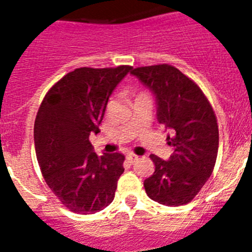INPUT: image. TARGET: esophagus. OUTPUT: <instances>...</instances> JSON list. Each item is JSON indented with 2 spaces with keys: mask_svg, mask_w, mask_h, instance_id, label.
<instances>
[{
  "mask_svg": "<svg viewBox=\"0 0 252 252\" xmlns=\"http://www.w3.org/2000/svg\"><path fill=\"white\" fill-rule=\"evenodd\" d=\"M137 155H135V154L133 153H128L127 155H126V159H127V161L128 162H133L135 161V160H137Z\"/></svg>",
  "mask_w": 252,
  "mask_h": 252,
  "instance_id": "esophagus-1",
  "label": "esophagus"
}]
</instances>
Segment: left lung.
Returning <instances> with one entry per match:
<instances>
[{"label":"left lung","mask_w":252,"mask_h":252,"mask_svg":"<svg viewBox=\"0 0 252 252\" xmlns=\"http://www.w3.org/2000/svg\"><path fill=\"white\" fill-rule=\"evenodd\" d=\"M153 93L157 119L168 133V160L150 155L155 171L145 179L146 194L164 206H183L212 174L218 153V126L212 107L193 81L168 64L131 69Z\"/></svg>","instance_id":"left-lung-1"}]
</instances>
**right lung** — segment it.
Wrapping results in <instances>:
<instances>
[{
	"instance_id": "right-lung-1",
	"label": "right lung",
	"mask_w": 252,
	"mask_h": 252,
	"mask_svg": "<svg viewBox=\"0 0 252 252\" xmlns=\"http://www.w3.org/2000/svg\"><path fill=\"white\" fill-rule=\"evenodd\" d=\"M131 69H75L51 87L39 108L34 126L37 162L49 188L75 213L99 212L115 198L125 157H98L90 136L99 132L108 98Z\"/></svg>"
}]
</instances>
